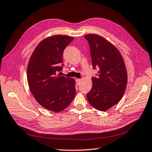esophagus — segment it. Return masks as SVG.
I'll return each instance as SVG.
<instances>
[{
    "mask_svg": "<svg viewBox=\"0 0 152 152\" xmlns=\"http://www.w3.org/2000/svg\"><path fill=\"white\" fill-rule=\"evenodd\" d=\"M81 81V79H76V83L77 84V85H79L80 84Z\"/></svg>",
    "mask_w": 152,
    "mask_h": 152,
    "instance_id": "esophagus-1",
    "label": "esophagus"
}]
</instances>
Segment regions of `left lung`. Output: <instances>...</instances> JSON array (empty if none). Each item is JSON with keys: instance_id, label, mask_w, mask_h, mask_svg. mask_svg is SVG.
Returning <instances> with one entry per match:
<instances>
[{"instance_id": "8db88e82", "label": "left lung", "mask_w": 152, "mask_h": 152, "mask_svg": "<svg viewBox=\"0 0 152 152\" xmlns=\"http://www.w3.org/2000/svg\"><path fill=\"white\" fill-rule=\"evenodd\" d=\"M94 69L99 68L92 77V88L86 94L90 104L104 111L121 100L127 83V73L120 51L105 39L96 34H87Z\"/></svg>"}]
</instances>
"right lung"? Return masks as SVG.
Here are the masks:
<instances>
[{
    "label": "right lung",
    "mask_w": 152,
    "mask_h": 152,
    "mask_svg": "<svg viewBox=\"0 0 152 152\" xmlns=\"http://www.w3.org/2000/svg\"><path fill=\"white\" fill-rule=\"evenodd\" d=\"M73 39L66 35L45 39L34 50L28 64L30 92L40 105L51 111L65 110L75 97L74 79L58 75L64 66V50Z\"/></svg>",
    "instance_id": "obj_1"
}]
</instances>
